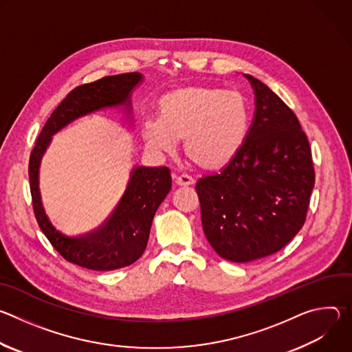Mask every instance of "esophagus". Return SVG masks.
I'll return each mask as SVG.
<instances>
[{
    "instance_id": "34e87169",
    "label": "esophagus",
    "mask_w": 352,
    "mask_h": 352,
    "mask_svg": "<svg viewBox=\"0 0 352 352\" xmlns=\"http://www.w3.org/2000/svg\"><path fill=\"white\" fill-rule=\"evenodd\" d=\"M193 181H195V179H193L190 175L185 174V173H182V174H179V175L175 177L177 185H192Z\"/></svg>"
}]
</instances>
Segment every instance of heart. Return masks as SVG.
I'll return each instance as SVG.
<instances>
[{
	"label": "heart",
	"mask_w": 352,
	"mask_h": 352,
	"mask_svg": "<svg viewBox=\"0 0 352 352\" xmlns=\"http://www.w3.org/2000/svg\"><path fill=\"white\" fill-rule=\"evenodd\" d=\"M249 126L250 109L239 91L189 86L160 98L159 117L143 121L142 135L157 155L175 153L184 138L190 157L205 167L219 168L241 152Z\"/></svg>",
	"instance_id": "b5f03b06"
}]
</instances>
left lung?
I'll return each instance as SVG.
<instances>
[{
  "instance_id": "obj_1",
  "label": "left lung",
  "mask_w": 352,
  "mask_h": 352,
  "mask_svg": "<svg viewBox=\"0 0 352 352\" xmlns=\"http://www.w3.org/2000/svg\"><path fill=\"white\" fill-rule=\"evenodd\" d=\"M255 113L241 152L196 182L204 232L216 254L246 263L273 255L302 228L315 185L308 138L292 110L243 74Z\"/></svg>"
}]
</instances>
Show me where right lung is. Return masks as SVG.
<instances>
[{"label":"right lung","instance_id":"obj_1","mask_svg":"<svg viewBox=\"0 0 352 352\" xmlns=\"http://www.w3.org/2000/svg\"><path fill=\"white\" fill-rule=\"evenodd\" d=\"M140 72L106 76L78 86L53 111L41 129L29 162V181L36 220L58 254L68 262L97 272L117 270L136 262L144 252L153 217L171 189L167 167L135 166L129 181L107 221L94 231L69 236L54 227L43 206L40 164L53 136L74 121L110 109L124 111L133 125L132 93L143 82Z\"/></svg>","mask_w":352,"mask_h":352}]
</instances>
